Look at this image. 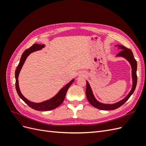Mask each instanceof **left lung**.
<instances>
[{"label": "left lung", "instance_id": "obj_1", "mask_svg": "<svg viewBox=\"0 0 146 146\" xmlns=\"http://www.w3.org/2000/svg\"><path fill=\"white\" fill-rule=\"evenodd\" d=\"M117 46L118 49L121 50L120 52L116 55V57H123L126 59L131 65V77H132V88L129 93L123 98L122 100L117 102L116 103L109 104H104L101 103L97 100L92 92V89L90 86V85L86 81V95L88 100L89 102L94 107L98 108L102 110H114L124 104L125 102L130 98L131 94L133 93L137 84V76H136V70H137V62L134 58L133 53L130 49H129L127 47L121 46V45H115Z\"/></svg>", "mask_w": 146, "mask_h": 146}]
</instances>
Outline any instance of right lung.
<instances>
[{
  "label": "right lung",
  "mask_w": 146,
  "mask_h": 146,
  "mask_svg": "<svg viewBox=\"0 0 146 146\" xmlns=\"http://www.w3.org/2000/svg\"><path fill=\"white\" fill-rule=\"evenodd\" d=\"M44 47H45L44 44L41 45V44H34L32 47H30V48H28V49L25 50L21 56L19 63L18 66H17L15 71L16 89L17 94H18L20 98L24 102H25V103L27 104L30 107L35 110H38V111H49V110H54L56 107H58V106H60L61 104L63 103L68 88L70 87V85H72V83L74 81V78L72 80H70L68 83L66 84L63 88H61V89L58 91V93H57L55 96L53 97L52 98L44 102H39V103L33 102H31L29 100L27 99H26L25 97L22 94L19 87L18 77H19V74L22 68H23V66L25 63V61L26 59H27L28 56L31 54V53L34 52L37 50H41L42 48Z\"/></svg>",
  "instance_id": "1"
}]
</instances>
